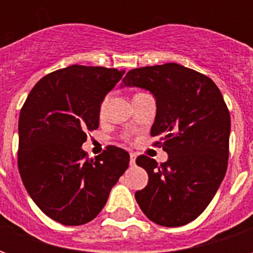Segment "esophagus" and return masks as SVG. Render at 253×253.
Returning <instances> with one entry per match:
<instances>
[{"mask_svg":"<svg viewBox=\"0 0 253 253\" xmlns=\"http://www.w3.org/2000/svg\"><path fill=\"white\" fill-rule=\"evenodd\" d=\"M135 157H137V154L135 153H130V165H135Z\"/></svg>","mask_w":253,"mask_h":253,"instance_id":"34e87169","label":"esophagus"}]
</instances>
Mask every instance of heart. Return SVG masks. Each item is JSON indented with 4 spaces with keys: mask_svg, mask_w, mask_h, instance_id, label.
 Segmentation results:
<instances>
[{
    "mask_svg": "<svg viewBox=\"0 0 253 253\" xmlns=\"http://www.w3.org/2000/svg\"><path fill=\"white\" fill-rule=\"evenodd\" d=\"M104 107H105V101H103L101 105H100V112H101V114H103V111H104Z\"/></svg>",
    "mask_w": 253,
    "mask_h": 253,
    "instance_id": "obj_1",
    "label": "heart"
}]
</instances>
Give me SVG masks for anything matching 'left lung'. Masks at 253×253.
<instances>
[{"instance_id":"obj_1","label":"left lung","mask_w":253,"mask_h":253,"mask_svg":"<svg viewBox=\"0 0 253 253\" xmlns=\"http://www.w3.org/2000/svg\"><path fill=\"white\" fill-rule=\"evenodd\" d=\"M122 86L152 92L157 112L150 130L168 161L148 156L135 163L148 172V186L135 192L143 214L161 226L175 228L205 211L225 177L230 115L211 78L177 63L132 69Z\"/></svg>"}]
</instances>
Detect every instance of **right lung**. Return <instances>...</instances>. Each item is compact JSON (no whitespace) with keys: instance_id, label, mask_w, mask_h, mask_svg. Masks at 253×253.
<instances>
[{"instance_id":"add662e5","label":"right lung","mask_w":253,"mask_h":253,"mask_svg":"<svg viewBox=\"0 0 253 253\" xmlns=\"http://www.w3.org/2000/svg\"><path fill=\"white\" fill-rule=\"evenodd\" d=\"M125 70L72 65L39 80L19 118L17 165L25 190L54 221H92L128 168L130 154L107 146L96 159L83 150L99 127L100 104Z\"/></svg>"}]
</instances>
